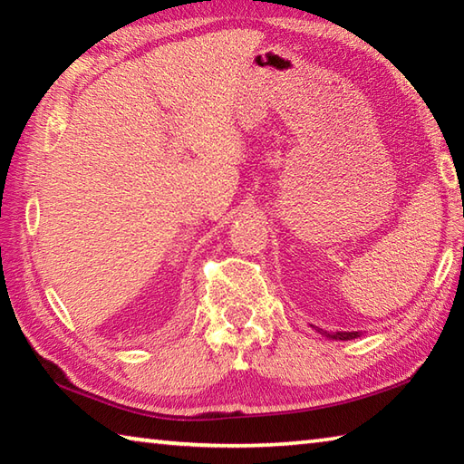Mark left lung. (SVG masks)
Returning a JSON list of instances; mask_svg holds the SVG:
<instances>
[{
  "instance_id": "left-lung-1",
  "label": "left lung",
  "mask_w": 464,
  "mask_h": 464,
  "mask_svg": "<svg viewBox=\"0 0 464 464\" xmlns=\"http://www.w3.org/2000/svg\"><path fill=\"white\" fill-rule=\"evenodd\" d=\"M319 334H324L327 337H332V340H354V337H360V332H335V334H327L324 329L317 327Z\"/></svg>"
}]
</instances>
